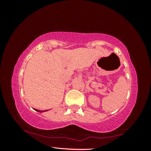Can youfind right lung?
<instances>
[{
	"label": "right lung",
	"instance_id": "1",
	"mask_svg": "<svg viewBox=\"0 0 151 151\" xmlns=\"http://www.w3.org/2000/svg\"><path fill=\"white\" fill-rule=\"evenodd\" d=\"M37 112H45V111H48V110H45V111H40V110H38V109H34Z\"/></svg>",
	"mask_w": 151,
	"mask_h": 151
}]
</instances>
